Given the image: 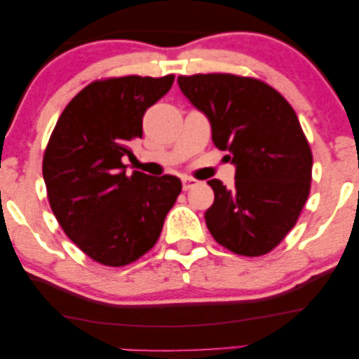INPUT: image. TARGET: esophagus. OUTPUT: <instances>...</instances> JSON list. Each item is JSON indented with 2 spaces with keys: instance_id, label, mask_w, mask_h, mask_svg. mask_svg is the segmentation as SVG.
I'll return each mask as SVG.
<instances>
[{
  "instance_id": "1",
  "label": "esophagus",
  "mask_w": 359,
  "mask_h": 359,
  "mask_svg": "<svg viewBox=\"0 0 359 359\" xmlns=\"http://www.w3.org/2000/svg\"><path fill=\"white\" fill-rule=\"evenodd\" d=\"M197 183H198V181L194 180V178H183V189L189 191V189H192L194 186H197Z\"/></svg>"
}]
</instances>
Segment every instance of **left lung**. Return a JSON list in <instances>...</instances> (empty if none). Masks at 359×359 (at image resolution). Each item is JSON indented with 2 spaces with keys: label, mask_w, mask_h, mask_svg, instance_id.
Here are the masks:
<instances>
[{
  "label": "left lung",
  "mask_w": 359,
  "mask_h": 359,
  "mask_svg": "<svg viewBox=\"0 0 359 359\" xmlns=\"http://www.w3.org/2000/svg\"><path fill=\"white\" fill-rule=\"evenodd\" d=\"M207 116L216 148L235 165L232 189L210 180L205 211L213 238L235 255L261 256L294 227L310 192L313 157L291 104L264 82L233 74L178 76Z\"/></svg>",
  "instance_id": "1"
}]
</instances>
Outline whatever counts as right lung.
<instances>
[{"mask_svg": "<svg viewBox=\"0 0 359 359\" xmlns=\"http://www.w3.org/2000/svg\"><path fill=\"white\" fill-rule=\"evenodd\" d=\"M163 78L95 81L67 104L50 135L43 176L58 224L104 266H127L149 251L181 192L173 175L128 176L122 157L143 135V116L170 90Z\"/></svg>", "mask_w": 359, "mask_h": 359, "instance_id": "right-lung-1", "label": "right lung"}]
</instances>
